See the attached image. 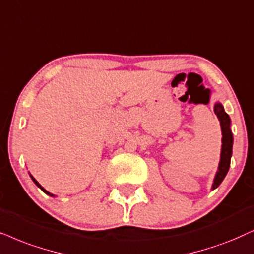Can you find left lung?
Returning a JSON list of instances; mask_svg holds the SVG:
<instances>
[{"instance_id":"8db88e82","label":"left lung","mask_w":254,"mask_h":254,"mask_svg":"<svg viewBox=\"0 0 254 254\" xmlns=\"http://www.w3.org/2000/svg\"><path fill=\"white\" fill-rule=\"evenodd\" d=\"M214 114L217 115L218 120L220 122L221 127V153H220V162L219 166H218V171L214 177L212 190L217 189L223 182L227 175V171L230 169L231 163V156H232V145H233V136L232 131H231V120L229 115L224 110V107L220 103L214 104Z\"/></svg>"}]
</instances>
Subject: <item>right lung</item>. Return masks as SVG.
<instances>
[{
  "instance_id": "obj_1",
  "label": "right lung",
  "mask_w": 254,
  "mask_h": 254,
  "mask_svg": "<svg viewBox=\"0 0 254 254\" xmlns=\"http://www.w3.org/2000/svg\"><path fill=\"white\" fill-rule=\"evenodd\" d=\"M30 177H31V179H33V181H34V183H35V184H36V185L38 186V188H40V189H41V190L44 192V193H47V194H49V195H53V194H51V193H50V192H48L47 190H44V189H43V188H42V186L40 185V183H38V182L36 181V179H35V178L33 177V176H30ZM53 197H54V195H53Z\"/></svg>"
}]
</instances>
